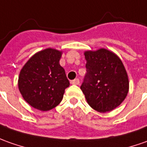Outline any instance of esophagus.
I'll list each match as a JSON object with an SVG mask.
<instances>
[{
	"instance_id": "1",
	"label": "esophagus",
	"mask_w": 147,
	"mask_h": 147,
	"mask_svg": "<svg viewBox=\"0 0 147 147\" xmlns=\"http://www.w3.org/2000/svg\"><path fill=\"white\" fill-rule=\"evenodd\" d=\"M71 84H74V85H78L80 84V80H79V79H75V80L71 81Z\"/></svg>"
}]
</instances>
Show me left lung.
<instances>
[{
	"mask_svg": "<svg viewBox=\"0 0 147 147\" xmlns=\"http://www.w3.org/2000/svg\"><path fill=\"white\" fill-rule=\"evenodd\" d=\"M87 73L80 86L88 104L100 113L112 111L129 92L128 75L116 54L105 48L84 52Z\"/></svg>",
	"mask_w": 147,
	"mask_h": 147,
	"instance_id": "obj_1",
	"label": "left lung"
}]
</instances>
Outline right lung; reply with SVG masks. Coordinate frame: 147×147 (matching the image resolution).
Masks as SVG:
<instances>
[{
  "mask_svg": "<svg viewBox=\"0 0 147 147\" xmlns=\"http://www.w3.org/2000/svg\"><path fill=\"white\" fill-rule=\"evenodd\" d=\"M62 51L47 48L26 62L18 77V88L26 102L36 109L48 111L63 100L69 80L59 64Z\"/></svg>",
  "mask_w": 147,
  "mask_h": 147,
  "instance_id": "1",
  "label": "right lung"
}]
</instances>
